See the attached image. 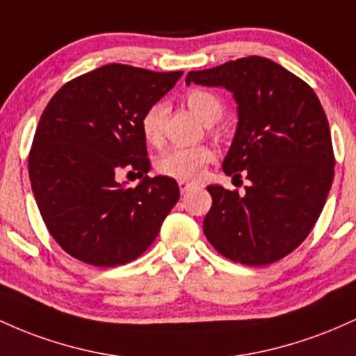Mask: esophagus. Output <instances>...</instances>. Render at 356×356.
Here are the masks:
<instances>
[{"mask_svg": "<svg viewBox=\"0 0 356 356\" xmlns=\"http://www.w3.org/2000/svg\"><path fill=\"white\" fill-rule=\"evenodd\" d=\"M191 185H193V183L185 181V179H179V181H178V186H179V190H181V193H185V191L188 190Z\"/></svg>", "mask_w": 356, "mask_h": 356, "instance_id": "34e87169", "label": "esophagus"}]
</instances>
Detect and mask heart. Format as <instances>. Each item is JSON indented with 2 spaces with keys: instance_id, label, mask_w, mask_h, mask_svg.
<instances>
[{
  "instance_id": "obj_1",
  "label": "heart",
  "mask_w": 356,
  "mask_h": 356,
  "mask_svg": "<svg viewBox=\"0 0 356 356\" xmlns=\"http://www.w3.org/2000/svg\"><path fill=\"white\" fill-rule=\"evenodd\" d=\"M186 104L205 124H213L223 113L222 101L209 90L195 89L186 94ZM166 106L158 102L151 106L141 118L143 138L149 145H159L163 141V124H165ZM213 159V151L209 146L170 147L161 154L156 163L158 171L170 178L191 179L202 175L203 168Z\"/></svg>"
}]
</instances>
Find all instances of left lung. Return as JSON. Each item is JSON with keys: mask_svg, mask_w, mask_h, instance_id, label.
Returning <instances> with one entry per match:
<instances>
[{"mask_svg": "<svg viewBox=\"0 0 356 356\" xmlns=\"http://www.w3.org/2000/svg\"><path fill=\"white\" fill-rule=\"evenodd\" d=\"M186 83L223 87L237 104V129L223 173L245 193L210 185L203 232L230 261L267 266L291 254L321 215L334 175L328 119L314 90L264 57L188 72Z\"/></svg>", "mask_w": 356, "mask_h": 356, "instance_id": "obj_1", "label": "left lung"}]
</instances>
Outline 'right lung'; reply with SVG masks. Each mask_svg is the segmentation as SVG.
Segmentation results:
<instances>
[{
  "mask_svg": "<svg viewBox=\"0 0 356 356\" xmlns=\"http://www.w3.org/2000/svg\"><path fill=\"white\" fill-rule=\"evenodd\" d=\"M181 75L109 63L67 82L50 99L28 173L47 229L72 257L99 267L134 261L177 205L178 183L146 175L151 165L141 118ZM122 167L145 175L134 189L117 181Z\"/></svg>",
  "mask_w": 356,
  "mask_h": 356,
  "instance_id": "add662e5",
  "label": "right lung"
}]
</instances>
